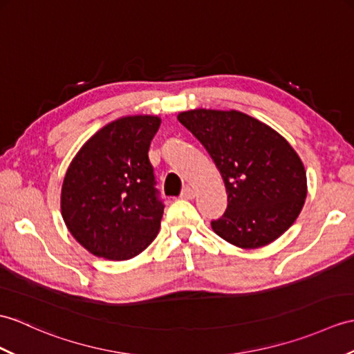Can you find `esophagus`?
I'll list each match as a JSON object with an SVG mask.
<instances>
[{"mask_svg": "<svg viewBox=\"0 0 354 354\" xmlns=\"http://www.w3.org/2000/svg\"><path fill=\"white\" fill-rule=\"evenodd\" d=\"M180 197H183V199L190 201V199H193V197H194V190H193L192 187L187 185V187H184V190L180 192Z\"/></svg>", "mask_w": 354, "mask_h": 354, "instance_id": "esophagus-1", "label": "esophagus"}]
</instances>
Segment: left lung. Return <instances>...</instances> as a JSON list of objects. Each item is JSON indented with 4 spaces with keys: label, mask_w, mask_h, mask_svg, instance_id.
<instances>
[{
    "label": "left lung",
    "mask_w": 354,
    "mask_h": 354,
    "mask_svg": "<svg viewBox=\"0 0 354 354\" xmlns=\"http://www.w3.org/2000/svg\"><path fill=\"white\" fill-rule=\"evenodd\" d=\"M178 120L216 162L227 193L225 214L211 227L241 249L277 240L305 205L306 170L286 140L241 111L197 109Z\"/></svg>",
    "instance_id": "8db88e82"
}]
</instances>
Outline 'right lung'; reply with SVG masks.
<instances>
[{"mask_svg":"<svg viewBox=\"0 0 354 354\" xmlns=\"http://www.w3.org/2000/svg\"><path fill=\"white\" fill-rule=\"evenodd\" d=\"M161 119L125 116L90 137L66 171L62 216L95 257L127 261L158 234L164 205L147 157Z\"/></svg>","mask_w":354,"mask_h":354,"instance_id":"add662e5","label":"right lung"}]
</instances>
